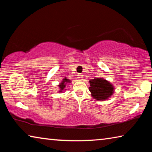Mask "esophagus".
<instances>
[{"mask_svg": "<svg viewBox=\"0 0 152 152\" xmlns=\"http://www.w3.org/2000/svg\"><path fill=\"white\" fill-rule=\"evenodd\" d=\"M77 76H78V78L79 80H83V74H78V75H77Z\"/></svg>", "mask_w": 152, "mask_h": 152, "instance_id": "obj_1", "label": "esophagus"}]
</instances>
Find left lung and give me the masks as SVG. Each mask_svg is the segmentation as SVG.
Wrapping results in <instances>:
<instances>
[{
    "mask_svg": "<svg viewBox=\"0 0 152 152\" xmlns=\"http://www.w3.org/2000/svg\"><path fill=\"white\" fill-rule=\"evenodd\" d=\"M89 82L91 86L89 91L92 96L99 101L108 99L114 92V87L112 84L102 78H94Z\"/></svg>",
    "mask_w": 152,
    "mask_h": 152,
    "instance_id": "left-lung-1",
    "label": "left lung"
}]
</instances>
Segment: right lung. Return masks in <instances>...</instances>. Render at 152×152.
I'll return each mask as SVG.
<instances>
[{
  "instance_id": "add662e5",
  "label": "right lung",
  "mask_w": 152,
  "mask_h": 152,
  "mask_svg": "<svg viewBox=\"0 0 152 152\" xmlns=\"http://www.w3.org/2000/svg\"><path fill=\"white\" fill-rule=\"evenodd\" d=\"M68 82H70V80H69L67 79L66 78L63 79V80L61 81V83L58 85L59 86V88H60V91H59V92H62L64 91V88H65V87H66V84L68 83Z\"/></svg>"
}]
</instances>
